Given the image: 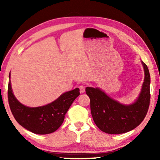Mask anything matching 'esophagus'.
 Segmentation results:
<instances>
[{
	"instance_id": "obj_1",
	"label": "esophagus",
	"mask_w": 160,
	"mask_h": 160,
	"mask_svg": "<svg viewBox=\"0 0 160 160\" xmlns=\"http://www.w3.org/2000/svg\"><path fill=\"white\" fill-rule=\"evenodd\" d=\"M79 89H80V93H84L85 92V87H84V85H80L79 86Z\"/></svg>"
}]
</instances>
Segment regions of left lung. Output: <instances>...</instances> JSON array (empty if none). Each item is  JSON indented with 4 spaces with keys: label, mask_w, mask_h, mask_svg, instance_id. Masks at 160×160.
<instances>
[{
    "label": "left lung",
    "mask_w": 160,
    "mask_h": 160,
    "mask_svg": "<svg viewBox=\"0 0 160 160\" xmlns=\"http://www.w3.org/2000/svg\"><path fill=\"white\" fill-rule=\"evenodd\" d=\"M145 79L138 99L131 104H122L109 97L99 88H86L90 99L93 120L102 131L109 134H121L138 126L144 120L150 101V75L148 66L141 61Z\"/></svg>",
    "instance_id": "left-lung-1"
}]
</instances>
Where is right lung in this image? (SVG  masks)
<instances>
[{
    "label": "right lung",
    "mask_w": 160,
    "mask_h": 160,
    "mask_svg": "<svg viewBox=\"0 0 160 160\" xmlns=\"http://www.w3.org/2000/svg\"><path fill=\"white\" fill-rule=\"evenodd\" d=\"M79 95V88H75L62 94L50 104L42 107H29L16 99L12 92L10 80L8 90L10 108L15 120L27 130L39 135L49 134L56 131L63 123L70 105Z\"/></svg>",
    "instance_id": "obj_1"
}]
</instances>
